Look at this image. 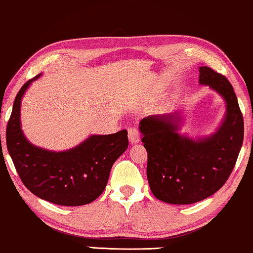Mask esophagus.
I'll list each match as a JSON object with an SVG mask.
<instances>
[{
  "mask_svg": "<svg viewBox=\"0 0 253 253\" xmlns=\"http://www.w3.org/2000/svg\"><path fill=\"white\" fill-rule=\"evenodd\" d=\"M128 137H129V142L130 144L137 143L140 142V131H138L137 128L131 127L128 129Z\"/></svg>",
  "mask_w": 253,
  "mask_h": 253,
  "instance_id": "34e87169",
  "label": "esophagus"
}]
</instances>
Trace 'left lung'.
Here are the masks:
<instances>
[{
	"instance_id": "obj_1",
	"label": "left lung",
	"mask_w": 253,
	"mask_h": 253,
	"mask_svg": "<svg viewBox=\"0 0 253 253\" xmlns=\"http://www.w3.org/2000/svg\"><path fill=\"white\" fill-rule=\"evenodd\" d=\"M198 71L199 84L226 103L214 133L195 138L181 134L180 111L147 117L138 126L148 152L149 186L156 198L169 204H193L216 193L232 173L243 144V117L233 86L208 66Z\"/></svg>"
}]
</instances>
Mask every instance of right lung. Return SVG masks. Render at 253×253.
<instances>
[{
    "instance_id": "obj_1",
    "label": "right lung",
    "mask_w": 253,
    "mask_h": 253,
    "mask_svg": "<svg viewBox=\"0 0 253 253\" xmlns=\"http://www.w3.org/2000/svg\"><path fill=\"white\" fill-rule=\"evenodd\" d=\"M40 77L28 80L15 98L6 126L9 155L23 183L35 196L63 206L89 204L104 191L113 163L126 151L127 130L90 135L64 151L32 144L21 129L20 106L28 87Z\"/></svg>"
}]
</instances>
